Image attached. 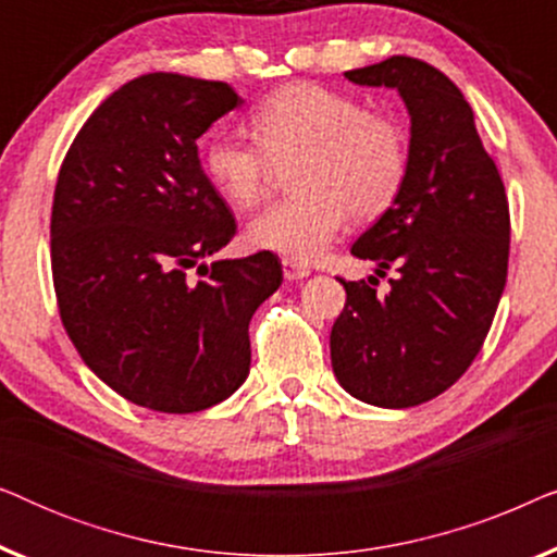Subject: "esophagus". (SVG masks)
Returning a JSON list of instances; mask_svg holds the SVG:
<instances>
[{
  "mask_svg": "<svg viewBox=\"0 0 557 557\" xmlns=\"http://www.w3.org/2000/svg\"><path fill=\"white\" fill-rule=\"evenodd\" d=\"M284 276H286V281H301L309 276V269L307 265H299L294 261H284Z\"/></svg>",
  "mask_w": 557,
  "mask_h": 557,
  "instance_id": "obj_1",
  "label": "esophagus"
}]
</instances>
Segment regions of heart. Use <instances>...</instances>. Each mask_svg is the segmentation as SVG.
<instances>
[{"label": "heart", "instance_id": "b5f03b06", "mask_svg": "<svg viewBox=\"0 0 557 557\" xmlns=\"http://www.w3.org/2000/svg\"><path fill=\"white\" fill-rule=\"evenodd\" d=\"M250 132H215L200 162L233 208H256L273 162L292 164V193L248 225L250 246L286 261L314 263L347 218L370 223L398 202L410 172V134L395 113L370 111L355 96L319 83H288L250 113Z\"/></svg>", "mask_w": 557, "mask_h": 557}]
</instances>
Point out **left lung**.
<instances>
[{
	"instance_id": "8db88e82",
	"label": "left lung",
	"mask_w": 557,
	"mask_h": 557,
	"mask_svg": "<svg viewBox=\"0 0 557 557\" xmlns=\"http://www.w3.org/2000/svg\"><path fill=\"white\" fill-rule=\"evenodd\" d=\"M360 86L398 88L410 113V172L398 202L364 231L352 256L395 271L391 292L342 281L332 368L349 395L413 408L448 391L482 349L509 261V205L474 111L444 73L393 55L345 73Z\"/></svg>"
}]
</instances>
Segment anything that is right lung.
Masks as SVG:
<instances>
[{"label": "right lung", "instance_id": "right-lung-1", "mask_svg": "<svg viewBox=\"0 0 557 557\" xmlns=\"http://www.w3.org/2000/svg\"><path fill=\"white\" fill-rule=\"evenodd\" d=\"M240 103L223 81L141 75L90 113L60 164V319L111 391L159 413H197L238 391L250 319L284 281L271 250L202 263L238 223L205 177L197 139Z\"/></svg>", "mask_w": 557, "mask_h": 557}]
</instances>
